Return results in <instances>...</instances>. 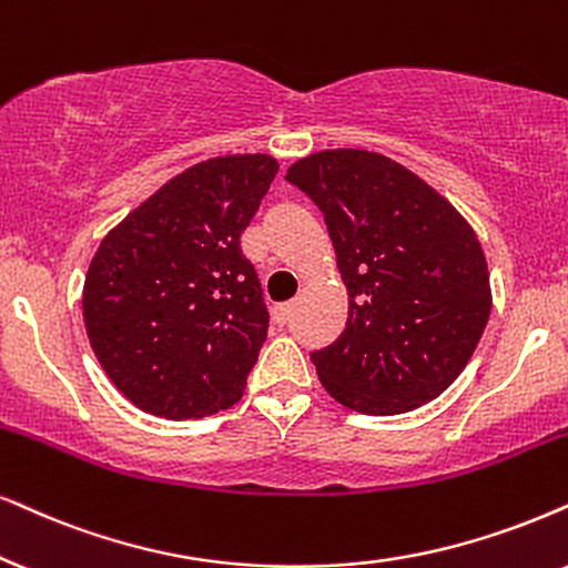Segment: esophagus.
Returning <instances> with one entry per match:
<instances>
[{"label":"esophagus","instance_id":"34e87169","mask_svg":"<svg viewBox=\"0 0 568 568\" xmlns=\"http://www.w3.org/2000/svg\"><path fill=\"white\" fill-rule=\"evenodd\" d=\"M293 306H296V304H293V301H285V304H277V306H275V317H277L280 325H285V322L291 320Z\"/></svg>","mask_w":568,"mask_h":568}]
</instances>
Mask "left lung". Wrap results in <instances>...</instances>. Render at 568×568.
Returning a JSON list of instances; mask_svg holds the SVG:
<instances>
[{
	"label": "left lung",
	"instance_id": "left-lung-1",
	"mask_svg": "<svg viewBox=\"0 0 568 568\" xmlns=\"http://www.w3.org/2000/svg\"><path fill=\"white\" fill-rule=\"evenodd\" d=\"M333 239L348 288L346 329L312 351L325 390L358 414H404L440 396L490 317V272L475 231L404 164L333 149L293 164Z\"/></svg>",
	"mask_w": 568,
	"mask_h": 568
}]
</instances>
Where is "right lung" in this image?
I'll return each instance as SVG.
<instances>
[{
	"instance_id": "right-lung-1",
	"label": "right lung",
	"mask_w": 568,
	"mask_h": 568,
	"mask_svg": "<svg viewBox=\"0 0 568 568\" xmlns=\"http://www.w3.org/2000/svg\"><path fill=\"white\" fill-rule=\"evenodd\" d=\"M275 175L267 154L193 164L99 246L83 285L85 333L143 412L199 419L241 400L270 327L241 235Z\"/></svg>"
}]
</instances>
